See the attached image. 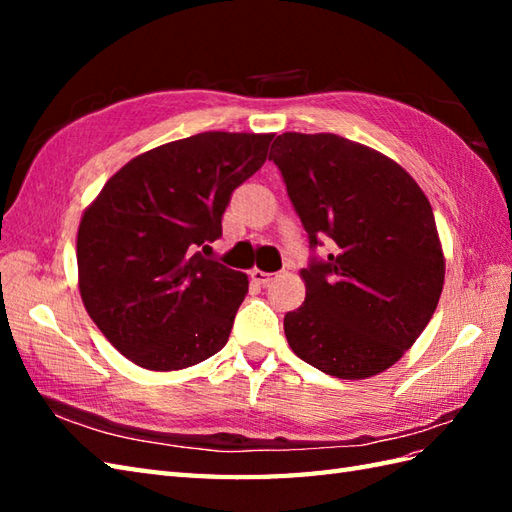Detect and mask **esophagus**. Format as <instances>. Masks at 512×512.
I'll return each mask as SVG.
<instances>
[{"mask_svg":"<svg viewBox=\"0 0 512 512\" xmlns=\"http://www.w3.org/2000/svg\"><path fill=\"white\" fill-rule=\"evenodd\" d=\"M277 275H273V273H264V270H259V268H253L250 270V279L255 281V284H259V286H268L270 281H273Z\"/></svg>","mask_w":512,"mask_h":512,"instance_id":"esophagus-1","label":"esophagus"}]
</instances>
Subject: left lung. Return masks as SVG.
<instances>
[{"mask_svg":"<svg viewBox=\"0 0 512 512\" xmlns=\"http://www.w3.org/2000/svg\"><path fill=\"white\" fill-rule=\"evenodd\" d=\"M273 147L310 246L334 242L325 262L299 273L306 301L284 319L290 350L343 380L385 372L442 295L444 253L427 195L396 160L343 136L286 132Z\"/></svg>","mask_w":512,"mask_h":512,"instance_id":"obj_1","label":"left lung"}]
</instances>
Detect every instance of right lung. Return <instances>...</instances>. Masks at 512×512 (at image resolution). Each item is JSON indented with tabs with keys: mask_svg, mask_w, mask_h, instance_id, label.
<instances>
[{
	"mask_svg": "<svg viewBox=\"0 0 512 512\" xmlns=\"http://www.w3.org/2000/svg\"><path fill=\"white\" fill-rule=\"evenodd\" d=\"M275 134L204 132L149 149L105 182L76 233L79 292L118 352L178 372L220 352L248 277L200 248L222 235L231 193Z\"/></svg>",
	"mask_w": 512,
	"mask_h": 512,
	"instance_id": "1",
	"label": "right lung"
}]
</instances>
